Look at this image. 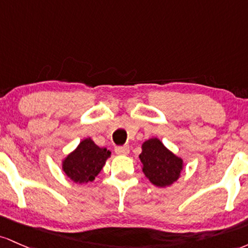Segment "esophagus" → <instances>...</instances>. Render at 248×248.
Segmentation results:
<instances>
[{
	"instance_id": "obj_1",
	"label": "esophagus",
	"mask_w": 248,
	"mask_h": 248,
	"mask_svg": "<svg viewBox=\"0 0 248 248\" xmlns=\"http://www.w3.org/2000/svg\"><path fill=\"white\" fill-rule=\"evenodd\" d=\"M115 152L119 155H129V152H130V146L129 145L117 146L115 149Z\"/></svg>"
}]
</instances>
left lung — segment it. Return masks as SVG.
Returning <instances> with one entry per match:
<instances>
[{
    "label": "left lung",
    "instance_id": "obj_1",
    "mask_svg": "<svg viewBox=\"0 0 248 248\" xmlns=\"http://www.w3.org/2000/svg\"><path fill=\"white\" fill-rule=\"evenodd\" d=\"M141 170L145 177L158 187L173 185L180 178L184 161L164 145L158 138H150L141 144Z\"/></svg>",
    "mask_w": 248,
    "mask_h": 248
}]
</instances>
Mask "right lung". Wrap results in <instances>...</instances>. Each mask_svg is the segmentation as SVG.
I'll use <instances>...</instances> for the list:
<instances>
[{"instance_id":"add662e5","label":"right lung","mask_w":248,"mask_h":248,"mask_svg":"<svg viewBox=\"0 0 248 248\" xmlns=\"http://www.w3.org/2000/svg\"><path fill=\"white\" fill-rule=\"evenodd\" d=\"M111 152L99 147L90 137L83 139L74 151L63 158L62 170L66 177L76 184H87L104 168Z\"/></svg>"}]
</instances>
